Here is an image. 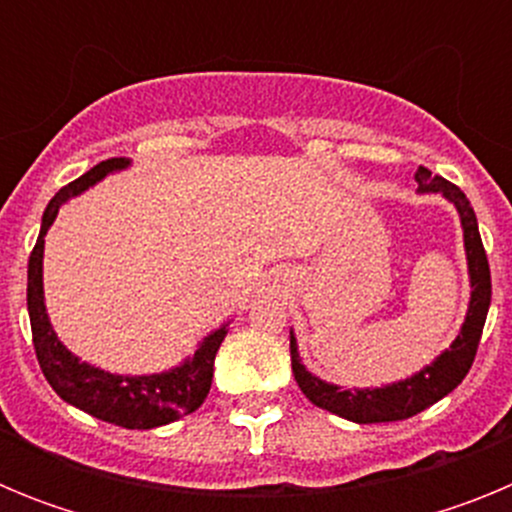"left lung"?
<instances>
[{
    "mask_svg": "<svg viewBox=\"0 0 512 512\" xmlns=\"http://www.w3.org/2000/svg\"><path fill=\"white\" fill-rule=\"evenodd\" d=\"M415 182L420 192H441L449 202H454L456 212L461 217L464 228V248H467L469 261V282H472V300H469L467 320L461 325V333L451 348H446L431 366L420 369L410 379L377 387V390H341L336 384H328L323 379L312 377L305 366L300 364L295 336H289V356H292V372H295L300 390L307 400L338 418L354 420V423H392V420H405L431 408L433 402L454 392L472 369L474 356H477L479 338L485 328L487 310H490L492 282L490 264L482 246L477 228V215L469 205L467 194L456 184L446 182L443 176H431V171L420 166L415 171Z\"/></svg>",
    "mask_w": 512,
    "mask_h": 512,
    "instance_id": "8db88e82",
    "label": "left lung"
}]
</instances>
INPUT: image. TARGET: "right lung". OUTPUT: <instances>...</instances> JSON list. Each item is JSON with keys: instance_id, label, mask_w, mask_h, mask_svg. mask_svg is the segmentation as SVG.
Here are the masks:
<instances>
[{"instance_id": "right-lung-1", "label": "right lung", "mask_w": 512, "mask_h": 512, "mask_svg": "<svg viewBox=\"0 0 512 512\" xmlns=\"http://www.w3.org/2000/svg\"><path fill=\"white\" fill-rule=\"evenodd\" d=\"M128 164V158H107L84 176L58 189L56 197L48 202L43 212V223H40L38 243H35L30 261H27V312H30L38 364L61 400L104 420V423L122 425L130 431H148V428L174 423L182 415L194 413L205 402L212 384L215 354L225 333H228V325L210 333L194 351L192 359H187L171 372L148 374V377H122V374L102 372L97 366L79 361V356L71 354L69 348L58 341L43 300L45 233L56 220L58 207L69 197H76L92 184H97L99 179H104L112 171L125 169Z\"/></svg>"}]
</instances>
